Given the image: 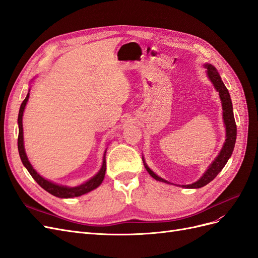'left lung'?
Masks as SVG:
<instances>
[{"label": "left lung", "mask_w": 258, "mask_h": 258, "mask_svg": "<svg viewBox=\"0 0 258 258\" xmlns=\"http://www.w3.org/2000/svg\"><path fill=\"white\" fill-rule=\"evenodd\" d=\"M204 68L206 69L207 76L209 77V80L211 83L213 84L214 88L220 95V99L222 101V108H223V120L225 124V131H226V139L225 142L222 146L221 152L218 153L217 157L213 160V162L211 163L209 168L207 169L206 172L202 174V176L192 184L188 185H176V186H181L183 188H200V187H204L207 184H209L212 179L216 177V175L221 172L222 169L225 167L226 163H227L228 159L230 158V156L233 152V148H235L236 144V139H237V126H236V121H235V116H233V111H232V102L230 99V95L228 92V89L226 88V86L224 85L220 73L217 72V70L215 67L210 63L204 64ZM142 160L144 163V167L147 170V172L151 174L152 177H154L156 181L163 182L167 184H172L166 179H163L162 177L158 176L156 174L154 171H152L150 168H148L147 163L145 162V159L142 156Z\"/></svg>", "instance_id": "left-lung-1"}]
</instances>
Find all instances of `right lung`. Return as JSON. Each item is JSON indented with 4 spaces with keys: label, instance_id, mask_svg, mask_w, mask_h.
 <instances>
[{
    "label": "right lung",
    "instance_id": "right-lung-1",
    "mask_svg": "<svg viewBox=\"0 0 258 258\" xmlns=\"http://www.w3.org/2000/svg\"><path fill=\"white\" fill-rule=\"evenodd\" d=\"M30 91V89H29ZM29 96L30 93L28 92V95L26 97V99L23 100V102L20 105V110H19V114H18V128H19V134H18V151H19V156L20 159L23 163V166L27 168V170L29 171V173L31 174L36 183L40 185L42 188H44L46 191H48L49 194L53 195L58 198H74V197H80L82 195L87 194L93 189H96L97 187H99L101 185V183L103 182L104 179V175H105V170H106V160H105V155H106V150L104 151L103 154V161H102V166H101V169L99 170V172L93 175L91 178H89L88 181H86L85 183L79 185V186H66V185H61V184H57L54 182L49 181V179H46L45 177H43L42 175L38 174L36 172V170L31 165V162L29 161L27 154H26V150H25V144H23V128H22V116H23V112H25V108L27 105V102L29 100Z\"/></svg>",
    "mask_w": 258,
    "mask_h": 258
}]
</instances>
